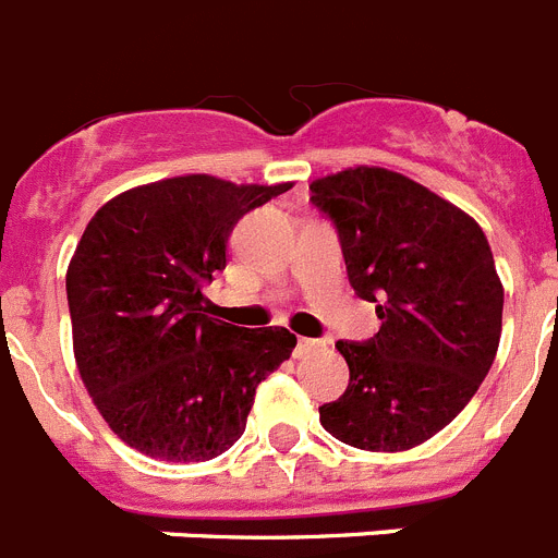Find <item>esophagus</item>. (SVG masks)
I'll list each match as a JSON object with an SVG mask.
<instances>
[{"label": "esophagus", "instance_id": "esophagus-1", "mask_svg": "<svg viewBox=\"0 0 558 558\" xmlns=\"http://www.w3.org/2000/svg\"><path fill=\"white\" fill-rule=\"evenodd\" d=\"M315 347H318V340L299 338V340H295V354H304V352H310V349H315Z\"/></svg>", "mask_w": 558, "mask_h": 558}]
</instances>
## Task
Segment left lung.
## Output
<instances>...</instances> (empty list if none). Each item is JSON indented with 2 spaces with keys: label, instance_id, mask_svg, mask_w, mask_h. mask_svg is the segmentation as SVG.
<instances>
[{
  "label": "left lung",
  "instance_id": "1",
  "mask_svg": "<svg viewBox=\"0 0 558 558\" xmlns=\"http://www.w3.org/2000/svg\"><path fill=\"white\" fill-rule=\"evenodd\" d=\"M338 229L354 293L377 302L379 332L338 340L343 397L324 430L357 450L402 452L445 430L475 397L500 347L502 284L481 226L386 167H349L310 184Z\"/></svg>",
  "mask_w": 558,
  "mask_h": 558
}]
</instances>
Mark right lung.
<instances>
[{
	"label": "right lung",
	"mask_w": 558,
	"mask_h": 558,
	"mask_svg": "<svg viewBox=\"0 0 558 558\" xmlns=\"http://www.w3.org/2000/svg\"><path fill=\"white\" fill-rule=\"evenodd\" d=\"M293 184L179 175L133 186L88 220L66 270L77 372L97 411L156 461L218 458L243 436L256 386L290 357L284 327L206 315L245 211Z\"/></svg>",
	"instance_id": "obj_1"
}]
</instances>
